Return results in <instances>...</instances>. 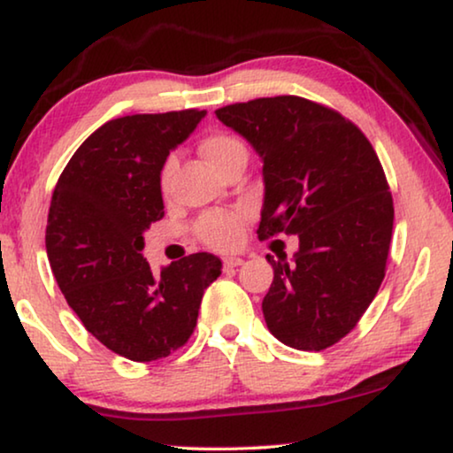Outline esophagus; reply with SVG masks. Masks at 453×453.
<instances>
[{
	"label": "esophagus",
	"mask_w": 453,
	"mask_h": 453,
	"mask_svg": "<svg viewBox=\"0 0 453 453\" xmlns=\"http://www.w3.org/2000/svg\"><path fill=\"white\" fill-rule=\"evenodd\" d=\"M222 264H225L226 270H231V268H239V265H243L245 259L243 257H225L222 259Z\"/></svg>",
	"instance_id": "esophagus-1"
}]
</instances>
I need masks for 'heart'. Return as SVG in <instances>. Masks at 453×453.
Listing matches in <instances>:
<instances>
[{
    "label": "heart",
    "mask_w": 453,
    "mask_h": 453,
    "mask_svg": "<svg viewBox=\"0 0 453 453\" xmlns=\"http://www.w3.org/2000/svg\"><path fill=\"white\" fill-rule=\"evenodd\" d=\"M239 152H245V146L243 142L233 138V135L214 134L202 142L203 158H206L210 166L216 171H219V166L222 163H226L228 158ZM173 169H175V158H169L163 169V188H166V183H169ZM197 234L212 247H220V250L231 247L237 243L241 234L239 216L231 212H210L197 222Z\"/></svg>",
    "instance_id": "b5f03b06"
}]
</instances>
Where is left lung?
Instances as JSON below:
<instances>
[{
  "instance_id": "obj_1",
  "label": "left lung",
  "mask_w": 453,
  "mask_h": 453,
  "mask_svg": "<svg viewBox=\"0 0 453 453\" xmlns=\"http://www.w3.org/2000/svg\"><path fill=\"white\" fill-rule=\"evenodd\" d=\"M216 117L262 160L257 237L299 234L293 262L265 256V326L290 349L324 350L357 326L386 276L394 203L380 158L357 126L301 96L228 104Z\"/></svg>"
}]
</instances>
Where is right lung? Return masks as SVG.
I'll list each match as a JSON object with an SVG mask.
<instances>
[{"instance_id": "right-lung-1", "label": "right lung", "mask_w": 453, "mask_h": 453, "mask_svg": "<svg viewBox=\"0 0 453 453\" xmlns=\"http://www.w3.org/2000/svg\"><path fill=\"white\" fill-rule=\"evenodd\" d=\"M206 111L127 115L82 142L55 185L47 256L86 330L109 350L148 363L169 357L196 327L203 288L220 276L212 253L154 274L144 233L165 216L160 173Z\"/></svg>"}]
</instances>
